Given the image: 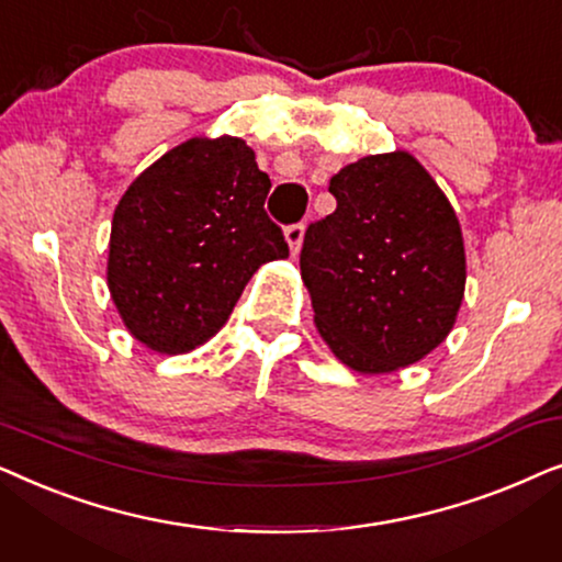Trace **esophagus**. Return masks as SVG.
<instances>
[{
  "instance_id": "obj_1",
  "label": "esophagus",
  "mask_w": 562,
  "mask_h": 562,
  "mask_svg": "<svg viewBox=\"0 0 562 562\" xmlns=\"http://www.w3.org/2000/svg\"><path fill=\"white\" fill-rule=\"evenodd\" d=\"M283 235H286L291 256H296L299 248H302V240H304V225H302V222H296V225H289L286 233H283Z\"/></svg>"
}]
</instances>
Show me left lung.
<instances>
[{
    "label": "left lung",
    "instance_id": "left-lung-1",
    "mask_svg": "<svg viewBox=\"0 0 562 562\" xmlns=\"http://www.w3.org/2000/svg\"><path fill=\"white\" fill-rule=\"evenodd\" d=\"M337 210L306 227L314 325L358 373H391L456 325L465 248L448 196L409 153L366 156L329 179Z\"/></svg>",
    "mask_w": 562,
    "mask_h": 562
}]
</instances>
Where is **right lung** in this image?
<instances>
[{
    "instance_id": "1",
    "label": "right lung",
    "mask_w": 562,
    "mask_h": 562,
    "mask_svg": "<svg viewBox=\"0 0 562 562\" xmlns=\"http://www.w3.org/2000/svg\"><path fill=\"white\" fill-rule=\"evenodd\" d=\"M271 179L240 137H191L137 176L112 217L106 286L150 350L189 352L225 325L245 283L286 258L266 214Z\"/></svg>"
}]
</instances>
